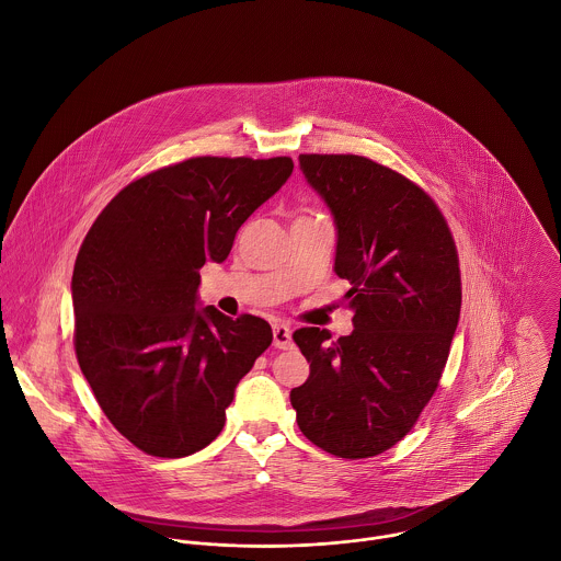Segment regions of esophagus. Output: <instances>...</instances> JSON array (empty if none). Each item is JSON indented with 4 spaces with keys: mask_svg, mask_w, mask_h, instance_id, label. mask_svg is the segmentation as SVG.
<instances>
[{
    "mask_svg": "<svg viewBox=\"0 0 561 561\" xmlns=\"http://www.w3.org/2000/svg\"><path fill=\"white\" fill-rule=\"evenodd\" d=\"M274 346L276 348H280V351H287V348H291V329L289 327H285V324H276L274 327Z\"/></svg>",
    "mask_w": 561,
    "mask_h": 561,
    "instance_id": "esophagus-1",
    "label": "esophagus"
}]
</instances>
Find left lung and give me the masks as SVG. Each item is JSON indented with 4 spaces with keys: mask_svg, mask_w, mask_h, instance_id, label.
Masks as SVG:
<instances>
[{
    "mask_svg": "<svg viewBox=\"0 0 561 561\" xmlns=\"http://www.w3.org/2000/svg\"><path fill=\"white\" fill-rule=\"evenodd\" d=\"M298 161L331 208L355 331L337 342L324 329L294 333L311 374L289 398L307 439L366 459L400 442L437 389L461 309L457 248L437 204L402 174L355 154Z\"/></svg>",
    "mask_w": 561,
    "mask_h": 561,
    "instance_id": "left-lung-1",
    "label": "left lung"
}]
</instances>
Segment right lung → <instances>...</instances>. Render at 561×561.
I'll return each instance as SVG.
<instances>
[{
	"label": "right lung",
	"mask_w": 561,
	"mask_h": 561,
	"mask_svg": "<svg viewBox=\"0 0 561 561\" xmlns=\"http://www.w3.org/2000/svg\"><path fill=\"white\" fill-rule=\"evenodd\" d=\"M291 172L289 157H195L122 188L87 232L71 278L76 357L139 450L176 459L208 446L272 344L256 316L197 309V285Z\"/></svg>",
	"instance_id": "obj_1"
}]
</instances>
